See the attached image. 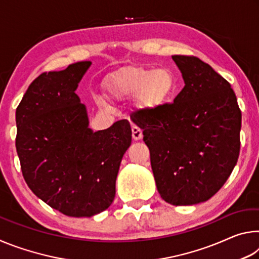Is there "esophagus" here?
Instances as JSON below:
<instances>
[{
    "label": "esophagus",
    "instance_id": "34e87169",
    "mask_svg": "<svg viewBox=\"0 0 259 259\" xmlns=\"http://www.w3.org/2000/svg\"><path fill=\"white\" fill-rule=\"evenodd\" d=\"M131 131H133V138L135 140H139V139L143 138V133H142V130L138 128V126L134 125L133 129H131Z\"/></svg>",
    "mask_w": 259,
    "mask_h": 259
}]
</instances>
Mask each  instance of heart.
Wrapping results in <instances>:
<instances>
[{
  "instance_id": "heart-1",
  "label": "heart",
  "mask_w": 259,
  "mask_h": 259,
  "mask_svg": "<svg viewBox=\"0 0 259 259\" xmlns=\"http://www.w3.org/2000/svg\"><path fill=\"white\" fill-rule=\"evenodd\" d=\"M176 89V78L168 68L135 67L111 77L108 91L117 99L138 96L139 106L154 111L168 102Z\"/></svg>"
}]
</instances>
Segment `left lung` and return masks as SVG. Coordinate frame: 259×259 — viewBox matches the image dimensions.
Here are the masks:
<instances>
[{
    "label": "left lung",
    "mask_w": 259,
    "mask_h": 259,
    "mask_svg": "<svg viewBox=\"0 0 259 259\" xmlns=\"http://www.w3.org/2000/svg\"><path fill=\"white\" fill-rule=\"evenodd\" d=\"M185 87L160 108L134 116L150 150L157 192L165 202L209 200L233 171L241 111L231 84L196 57L172 56Z\"/></svg>",
    "instance_id": "8db88e82"
}]
</instances>
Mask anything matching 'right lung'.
Here are the masks:
<instances>
[{"mask_svg":"<svg viewBox=\"0 0 259 259\" xmlns=\"http://www.w3.org/2000/svg\"><path fill=\"white\" fill-rule=\"evenodd\" d=\"M91 61L42 73L16 109V148L21 171L37 198L69 217H91L115 196L120 164L131 144L129 121L89 128L75 94Z\"/></svg>","mask_w":259,"mask_h":259,"instance_id":"add662e5","label":"right lung"}]
</instances>
